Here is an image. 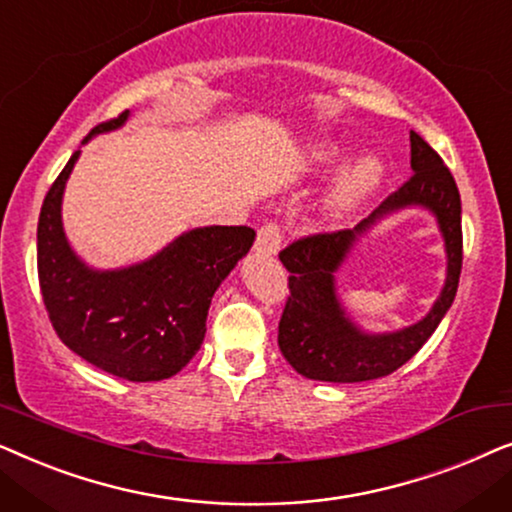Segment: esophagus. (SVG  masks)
<instances>
[{
	"instance_id": "esophagus-1",
	"label": "esophagus",
	"mask_w": 512,
	"mask_h": 512,
	"mask_svg": "<svg viewBox=\"0 0 512 512\" xmlns=\"http://www.w3.org/2000/svg\"><path fill=\"white\" fill-rule=\"evenodd\" d=\"M279 247H282V228L277 223H265L256 235V254L277 256Z\"/></svg>"
}]
</instances>
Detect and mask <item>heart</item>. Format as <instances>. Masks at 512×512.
Wrapping results in <instances>:
<instances>
[{
  "label": "heart",
  "instance_id": "b5f03b06",
  "mask_svg": "<svg viewBox=\"0 0 512 512\" xmlns=\"http://www.w3.org/2000/svg\"><path fill=\"white\" fill-rule=\"evenodd\" d=\"M342 158V146L333 142H321L312 149V160L319 167H333ZM384 179V165L380 158L366 156L349 167L342 177L331 186L326 198L321 200V214L326 221H345L361 205H366L370 195Z\"/></svg>",
  "mask_w": 512,
  "mask_h": 512
}]
</instances>
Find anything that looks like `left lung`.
<instances>
[{
  "label": "left lung",
  "instance_id": "8db88e82",
  "mask_svg": "<svg viewBox=\"0 0 512 512\" xmlns=\"http://www.w3.org/2000/svg\"><path fill=\"white\" fill-rule=\"evenodd\" d=\"M410 167L412 177L356 228L303 237L279 254V261L291 272V296L279 321L277 342L284 359L307 380L345 384L391 375L422 349L454 303L461 275V198L457 184L443 158L417 132H410ZM412 206L437 216L446 242V284L437 303L417 325L398 332L368 334L354 325L341 307L334 272L370 227Z\"/></svg>",
  "mask_w": 512,
  "mask_h": 512
}]
</instances>
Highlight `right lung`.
Returning a JSON list of instances; mask_svg holds the SVG:
<instances>
[{"label":"right lung","instance_id":"1","mask_svg":"<svg viewBox=\"0 0 512 512\" xmlns=\"http://www.w3.org/2000/svg\"><path fill=\"white\" fill-rule=\"evenodd\" d=\"M123 111L83 139L118 130ZM81 151L46 193L37 228L39 286L58 338L104 373L130 382L177 375L205 340L212 296L256 233L247 226H205L179 237L142 263L97 270L76 254L62 228V195Z\"/></svg>","mask_w":512,"mask_h":512}]
</instances>
